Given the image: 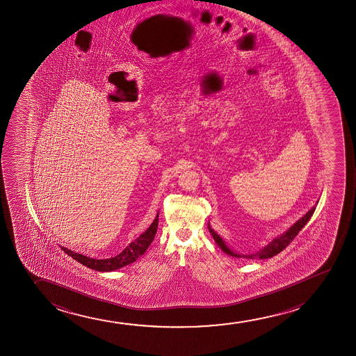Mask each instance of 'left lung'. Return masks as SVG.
<instances>
[{
    "label": "left lung",
    "instance_id": "obj_1",
    "mask_svg": "<svg viewBox=\"0 0 356 356\" xmlns=\"http://www.w3.org/2000/svg\"><path fill=\"white\" fill-rule=\"evenodd\" d=\"M314 211H315V207L312 208L310 211H307V214L302 216V219L298 220L296 224L293 225L291 229H288L286 234H283L282 236H280L277 238L273 239L271 243L268 244L265 248L261 249L260 252L255 254H249V255H239V254H236L229 249V247H226V244L224 243V241L220 238L218 234H215L213 229H210L209 231L211 236H213V238H214L216 244L219 245L221 250L224 252V253L229 254V255H232V257H236V258H245V259H268L273 258L275 255H277L278 253H281L283 249L287 247L288 244L292 242L293 239L297 237V234H299V231L307 224V221L310 220L312 214H314Z\"/></svg>",
    "mask_w": 356,
    "mask_h": 356
}]
</instances>
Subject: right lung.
<instances>
[{
	"label": "right lung",
	"mask_w": 356,
	"mask_h": 356,
	"mask_svg": "<svg viewBox=\"0 0 356 356\" xmlns=\"http://www.w3.org/2000/svg\"><path fill=\"white\" fill-rule=\"evenodd\" d=\"M156 229H158V215L156 219L152 222L151 226L147 229L145 234H142L138 238L129 244L127 248L122 250V253L109 259H92L85 257L83 254L75 253L69 249L62 247L64 253L68 254L69 257L75 259L76 261L83 264L88 268H93L96 271H113L118 268H124L129 264L134 263L140 255L146 252L149 244L153 242L156 237Z\"/></svg>",
	"instance_id": "1"
}]
</instances>
